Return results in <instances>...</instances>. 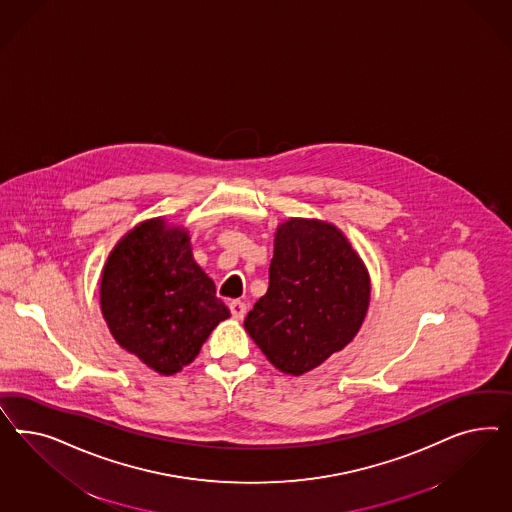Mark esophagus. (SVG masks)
<instances>
[{"instance_id": "1", "label": "esophagus", "mask_w": 512, "mask_h": 512, "mask_svg": "<svg viewBox=\"0 0 512 512\" xmlns=\"http://www.w3.org/2000/svg\"><path fill=\"white\" fill-rule=\"evenodd\" d=\"M229 310H231L233 319H236V321H242V319H244V315H246L248 306H246L244 302H240V300H233V302L229 304Z\"/></svg>"}]
</instances>
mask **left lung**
Segmentation results:
<instances>
[{
	"label": "left lung",
	"instance_id": "1",
	"mask_svg": "<svg viewBox=\"0 0 512 512\" xmlns=\"http://www.w3.org/2000/svg\"><path fill=\"white\" fill-rule=\"evenodd\" d=\"M368 304V270L340 229L293 217L276 231L268 291L244 328L279 372L302 375L357 336Z\"/></svg>",
	"mask_w": 512,
	"mask_h": 512
}]
</instances>
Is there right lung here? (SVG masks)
<instances>
[{
  "mask_svg": "<svg viewBox=\"0 0 512 512\" xmlns=\"http://www.w3.org/2000/svg\"><path fill=\"white\" fill-rule=\"evenodd\" d=\"M189 233L155 217L116 244L101 278V311L125 351L161 375L180 372L231 313L195 263Z\"/></svg>",
  "mask_w": 512,
  "mask_h": 512,
  "instance_id": "add662e5",
  "label": "right lung"
}]
</instances>
